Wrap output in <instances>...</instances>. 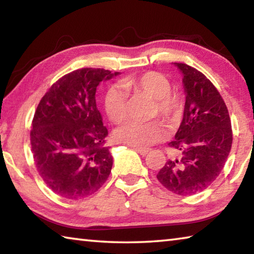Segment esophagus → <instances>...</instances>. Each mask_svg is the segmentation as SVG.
<instances>
[{
    "instance_id": "esophagus-1",
    "label": "esophagus",
    "mask_w": 254,
    "mask_h": 254,
    "mask_svg": "<svg viewBox=\"0 0 254 254\" xmlns=\"http://www.w3.org/2000/svg\"><path fill=\"white\" fill-rule=\"evenodd\" d=\"M133 150H134V151H136L137 153H140L141 156H145V154H148V152H149V149H142V148L133 147Z\"/></svg>"
}]
</instances>
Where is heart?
I'll return each mask as SVG.
<instances>
[{"mask_svg": "<svg viewBox=\"0 0 254 254\" xmlns=\"http://www.w3.org/2000/svg\"><path fill=\"white\" fill-rule=\"evenodd\" d=\"M121 87L127 93L144 94L154 100L153 115L163 121L175 124L183 114L184 101L178 93L171 92V84L165 75L158 71L127 77L121 81ZM104 109L112 122L120 124L127 118V97L117 87H112L104 96ZM115 139L135 148L145 149L165 139L166 131L158 121L149 123L128 122L115 131Z\"/></svg>", "mask_w": 254, "mask_h": 254, "instance_id": "b5f03b06", "label": "heart"}]
</instances>
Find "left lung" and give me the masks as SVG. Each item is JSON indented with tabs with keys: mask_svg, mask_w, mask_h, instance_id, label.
<instances>
[{
	"mask_svg": "<svg viewBox=\"0 0 254 254\" xmlns=\"http://www.w3.org/2000/svg\"><path fill=\"white\" fill-rule=\"evenodd\" d=\"M184 76L186 103L174 151L157 175L162 186L180 196L203 191L218 177L232 148L231 119L220 92L203 72L175 63Z\"/></svg>",
	"mask_w": 254,
	"mask_h": 254,
	"instance_id": "1",
	"label": "left lung"
}]
</instances>
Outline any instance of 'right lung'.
I'll return each mask as SVG.
<instances>
[{
  "label": "right lung",
  "instance_id": "add662e5",
  "mask_svg": "<svg viewBox=\"0 0 254 254\" xmlns=\"http://www.w3.org/2000/svg\"><path fill=\"white\" fill-rule=\"evenodd\" d=\"M112 74L81 68L51 85L38 104L30 142L36 168L45 184L67 199L93 195L109 178L113 158L109 134L96 107V87Z\"/></svg>",
  "mask_w": 254,
  "mask_h": 254
}]
</instances>
